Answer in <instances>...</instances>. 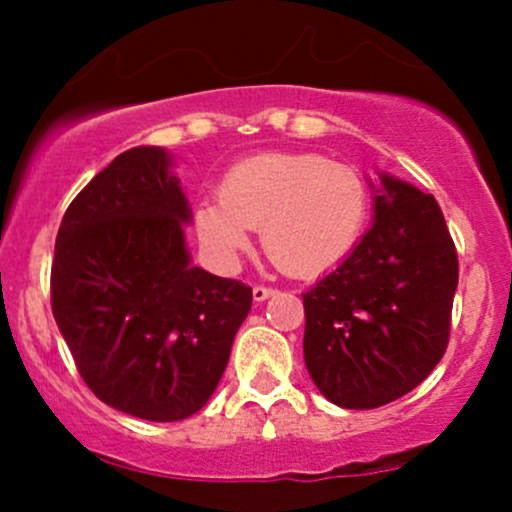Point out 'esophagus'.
<instances>
[{"mask_svg":"<svg viewBox=\"0 0 512 512\" xmlns=\"http://www.w3.org/2000/svg\"><path fill=\"white\" fill-rule=\"evenodd\" d=\"M276 293V289H272V286H262V284H257L255 289H252V298H255L257 303L260 301H267V298H272Z\"/></svg>","mask_w":512,"mask_h":512,"instance_id":"34e87169","label":"esophagus"}]
</instances>
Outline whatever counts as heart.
I'll list each match as a JSON object with an SVG mask.
<instances>
[{"label":"heart","mask_w":512,"mask_h":512,"mask_svg":"<svg viewBox=\"0 0 512 512\" xmlns=\"http://www.w3.org/2000/svg\"><path fill=\"white\" fill-rule=\"evenodd\" d=\"M366 175L315 151L257 154L226 170L219 199L195 211L204 250L231 267L262 228V248L281 272L315 276L337 267L366 231Z\"/></svg>","instance_id":"b5f03b06"}]
</instances>
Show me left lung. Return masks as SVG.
Listing matches in <instances>:
<instances>
[{
  "mask_svg": "<svg viewBox=\"0 0 512 512\" xmlns=\"http://www.w3.org/2000/svg\"><path fill=\"white\" fill-rule=\"evenodd\" d=\"M375 221L303 293L310 378L344 409H375L424 383L448 349L457 250L436 197L383 175Z\"/></svg>",
  "mask_w": 512,
  "mask_h": 512,
  "instance_id": "left-lung-1",
  "label": "left lung"
}]
</instances>
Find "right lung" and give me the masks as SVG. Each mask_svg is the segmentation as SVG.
Returning <instances> with one entry per match:
<instances>
[{
    "label": "right lung",
    "mask_w": 512,
    "mask_h": 512,
    "mask_svg": "<svg viewBox=\"0 0 512 512\" xmlns=\"http://www.w3.org/2000/svg\"><path fill=\"white\" fill-rule=\"evenodd\" d=\"M170 158L137 146L64 211L50 274L52 315L101 402L146 421H182L219 385L252 289L192 267L190 207Z\"/></svg>",
    "instance_id": "right-lung-1"
}]
</instances>
